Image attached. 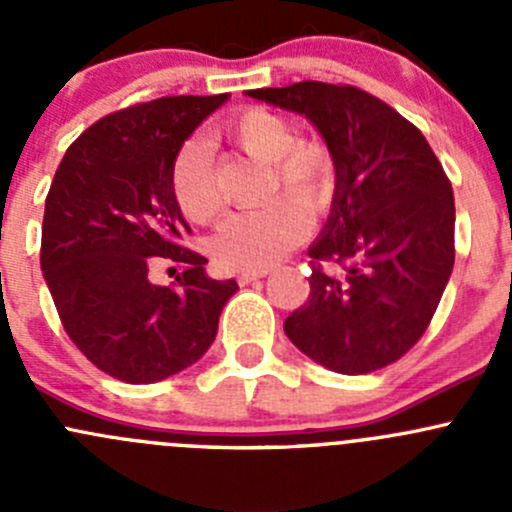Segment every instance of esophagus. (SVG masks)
Instances as JSON below:
<instances>
[{
    "label": "esophagus",
    "instance_id": "34e87169",
    "mask_svg": "<svg viewBox=\"0 0 512 512\" xmlns=\"http://www.w3.org/2000/svg\"><path fill=\"white\" fill-rule=\"evenodd\" d=\"M267 270H260V272H237V282L240 285H250V282L260 280V277H265Z\"/></svg>",
    "mask_w": 512,
    "mask_h": 512
}]
</instances>
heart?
I'll list each match as a JSON object with an SVG mask.
<instances>
[{
	"label": "heart",
	"mask_w": 512,
	"mask_h": 512,
	"mask_svg": "<svg viewBox=\"0 0 512 512\" xmlns=\"http://www.w3.org/2000/svg\"><path fill=\"white\" fill-rule=\"evenodd\" d=\"M225 131L242 151L270 163L267 193L285 190L309 213L329 203L337 185V158L324 138L297 136L285 113L265 106L240 108L225 121ZM170 190L193 223H208L220 213L215 156L205 138H190L178 148L170 165ZM307 227L304 210L280 195L262 208L230 215L210 237V255L227 270H267L304 240Z\"/></svg>",
	"instance_id": "heart-1"
}]
</instances>
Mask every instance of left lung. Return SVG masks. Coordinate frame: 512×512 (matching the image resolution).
<instances>
[{
	"label": "left lung",
	"mask_w": 512,
	"mask_h": 512,
	"mask_svg": "<svg viewBox=\"0 0 512 512\" xmlns=\"http://www.w3.org/2000/svg\"><path fill=\"white\" fill-rule=\"evenodd\" d=\"M247 94L307 116L337 158L332 215L309 247V297L285 319L289 342L339 374L394 364L431 324L456 260L441 160L414 123L356 86Z\"/></svg>",
	"instance_id": "left-lung-1"
}]
</instances>
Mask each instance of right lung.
I'll return each instance as SVG.
<instances>
[{
  "label": "right lung",
  "instance_id": "obj_1",
  "mask_svg": "<svg viewBox=\"0 0 512 512\" xmlns=\"http://www.w3.org/2000/svg\"><path fill=\"white\" fill-rule=\"evenodd\" d=\"M227 94L163 96L113 111L61 158L46 195L41 270L61 324L81 354L126 384L188 369L213 344L235 280H210L170 190L185 138ZM156 264H178L153 286Z\"/></svg>",
  "mask_w": 512,
  "mask_h": 512
}]
</instances>
